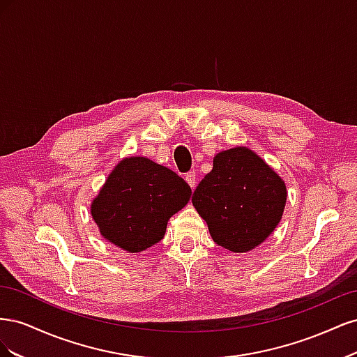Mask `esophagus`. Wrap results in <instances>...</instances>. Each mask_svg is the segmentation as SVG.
Wrapping results in <instances>:
<instances>
[{
	"instance_id": "obj_1",
	"label": "esophagus",
	"mask_w": 357,
	"mask_h": 357,
	"mask_svg": "<svg viewBox=\"0 0 357 357\" xmlns=\"http://www.w3.org/2000/svg\"><path fill=\"white\" fill-rule=\"evenodd\" d=\"M185 180L188 181V185L192 188V189H195V186H197V174L193 171H190V172H188V174L185 176Z\"/></svg>"
}]
</instances>
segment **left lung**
<instances>
[{"instance_id": "obj_1", "label": "left lung", "mask_w": 357, "mask_h": 357, "mask_svg": "<svg viewBox=\"0 0 357 357\" xmlns=\"http://www.w3.org/2000/svg\"><path fill=\"white\" fill-rule=\"evenodd\" d=\"M286 198L284 181L264 159L247 147H234L214 156L192 204L215 244L245 253L277 228Z\"/></svg>"}]
</instances>
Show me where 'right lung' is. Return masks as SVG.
<instances>
[{
  "label": "right lung",
  "mask_w": 357,
  "mask_h": 357,
  "mask_svg": "<svg viewBox=\"0 0 357 357\" xmlns=\"http://www.w3.org/2000/svg\"><path fill=\"white\" fill-rule=\"evenodd\" d=\"M192 190L174 171L144 156L119 162L91 214L107 241L129 253L143 252L164 238L172 214L189 202Z\"/></svg>",
  "instance_id": "obj_1"
}]
</instances>
